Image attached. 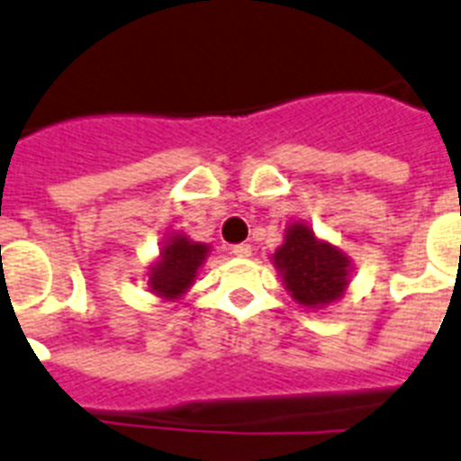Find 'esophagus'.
Returning a JSON list of instances; mask_svg holds the SVG:
<instances>
[{
    "mask_svg": "<svg viewBox=\"0 0 461 461\" xmlns=\"http://www.w3.org/2000/svg\"><path fill=\"white\" fill-rule=\"evenodd\" d=\"M230 250L237 258H249L250 256V246H249V243H237V246H231Z\"/></svg>",
    "mask_w": 461,
    "mask_h": 461,
    "instance_id": "1",
    "label": "esophagus"
}]
</instances>
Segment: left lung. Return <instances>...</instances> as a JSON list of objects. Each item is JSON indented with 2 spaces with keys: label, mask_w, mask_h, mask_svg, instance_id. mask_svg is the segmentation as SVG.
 Returning a JSON list of instances; mask_svg holds the SVG:
<instances>
[{
  "label": "left lung",
  "mask_w": 461,
  "mask_h": 461,
  "mask_svg": "<svg viewBox=\"0 0 461 461\" xmlns=\"http://www.w3.org/2000/svg\"><path fill=\"white\" fill-rule=\"evenodd\" d=\"M275 265L291 295L308 308L336 301L348 286V258L334 246L317 241L305 224H291L286 241L276 249Z\"/></svg>",
  "instance_id": "obj_1"
}]
</instances>
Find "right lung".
I'll use <instances>...</instances> for the list:
<instances>
[{"mask_svg":"<svg viewBox=\"0 0 461 461\" xmlns=\"http://www.w3.org/2000/svg\"><path fill=\"white\" fill-rule=\"evenodd\" d=\"M205 253H208L205 243L189 241L182 234L172 237L149 276L153 294L163 295V298H177L185 294L192 286L196 269L205 260Z\"/></svg>","mask_w":461,"mask_h":461,"instance_id":"add662e5","label":"right lung"}]
</instances>
